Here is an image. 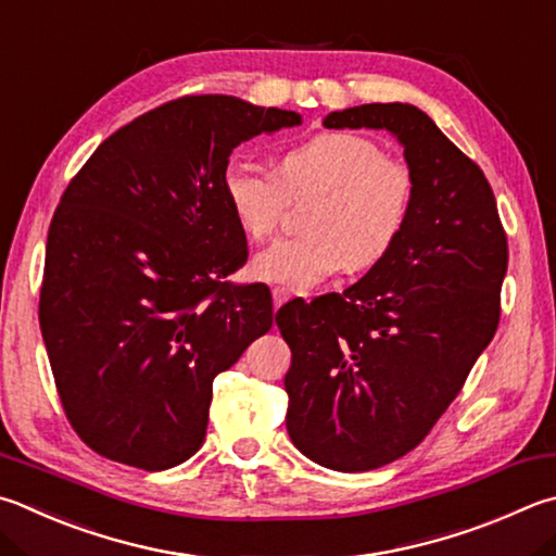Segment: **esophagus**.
Segmentation results:
<instances>
[{
    "mask_svg": "<svg viewBox=\"0 0 556 556\" xmlns=\"http://www.w3.org/2000/svg\"><path fill=\"white\" fill-rule=\"evenodd\" d=\"M271 296H275V308H279L281 304H287L289 296H291V291L285 289V287H275V289H271Z\"/></svg>",
    "mask_w": 556,
    "mask_h": 556,
    "instance_id": "1",
    "label": "esophagus"
}]
</instances>
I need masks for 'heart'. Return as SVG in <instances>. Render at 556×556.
Instances as JSON below:
<instances>
[{
  "instance_id": "b5f03b06",
  "label": "heart",
  "mask_w": 556,
  "mask_h": 556,
  "mask_svg": "<svg viewBox=\"0 0 556 556\" xmlns=\"http://www.w3.org/2000/svg\"><path fill=\"white\" fill-rule=\"evenodd\" d=\"M224 194L243 233L265 240L291 199H308L306 233L279 238L252 257V275L289 289L313 287L340 267L371 269L408 226L416 179L410 167L367 136L328 130L289 148L277 173L233 160Z\"/></svg>"
}]
</instances>
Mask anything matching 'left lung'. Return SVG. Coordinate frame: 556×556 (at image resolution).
<instances>
[{
	"label": "left lung",
	"mask_w": 556,
	"mask_h": 556,
	"mask_svg": "<svg viewBox=\"0 0 556 556\" xmlns=\"http://www.w3.org/2000/svg\"><path fill=\"white\" fill-rule=\"evenodd\" d=\"M323 126L391 130L416 179L408 226L379 265L277 313L291 442L320 467L369 471L426 440L496 336L508 238L481 167L420 109L362 104Z\"/></svg>",
	"instance_id": "obj_1"
}]
</instances>
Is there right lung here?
<instances>
[{
    "mask_svg": "<svg viewBox=\"0 0 556 556\" xmlns=\"http://www.w3.org/2000/svg\"><path fill=\"white\" fill-rule=\"evenodd\" d=\"M296 111L187 94L111 134L50 220L38 320L70 426L128 467L206 438L214 377L271 328L267 285L228 277L248 240L224 194L233 150Z\"/></svg>",
    "mask_w": 556,
    "mask_h": 556,
    "instance_id": "1",
    "label": "right lung"
}]
</instances>
